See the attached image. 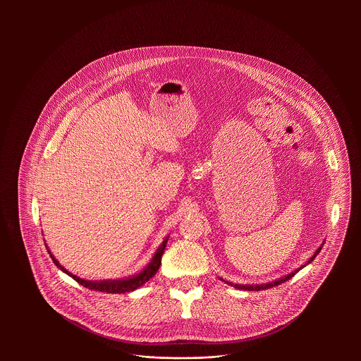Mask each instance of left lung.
Wrapping results in <instances>:
<instances>
[{"label":"left lung","instance_id":"1","mask_svg":"<svg viewBox=\"0 0 361 361\" xmlns=\"http://www.w3.org/2000/svg\"><path fill=\"white\" fill-rule=\"evenodd\" d=\"M321 252V247H318L317 249V252H315V255L312 256V257L310 258L309 262H311L315 256L318 255ZM307 262V264H309ZM302 269V267L299 268V269H296L295 272H292V274H289L288 276H283V278H281V279H278V281H274V282H269V283H265V285H238V283H231V282H226L228 285H231V286H235L236 289H243V290H265V289H269V288H272V286H278V285H281V283H283V282H286V281H289L292 276H295V274H298V271H300Z\"/></svg>","mask_w":361,"mask_h":361}]
</instances>
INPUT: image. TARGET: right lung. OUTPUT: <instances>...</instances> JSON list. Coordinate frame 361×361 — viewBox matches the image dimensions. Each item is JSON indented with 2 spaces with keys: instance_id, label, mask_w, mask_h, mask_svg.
<instances>
[{
  "instance_id": "1",
  "label": "right lung",
  "mask_w": 361,
  "mask_h": 361,
  "mask_svg": "<svg viewBox=\"0 0 361 361\" xmlns=\"http://www.w3.org/2000/svg\"><path fill=\"white\" fill-rule=\"evenodd\" d=\"M166 242H168V239H165V240L162 242V245L158 247V250H157L154 257L152 259V262H150L139 275H135V276L128 278V279H119V281H100V282H97V281H85V279L78 278L76 275L71 274L69 271H66V269L55 259V257L52 256L51 253H50V250H49V253H50V256H51L54 264H55L59 269H62L65 274H68L69 276H72L78 283L83 285L85 288H87V289H90V290L106 292V293H126V292H132V290L140 288V286L145 285L149 279H152V278L154 276L155 272H157L158 268H159L161 257H162V255H164Z\"/></svg>"
}]
</instances>
